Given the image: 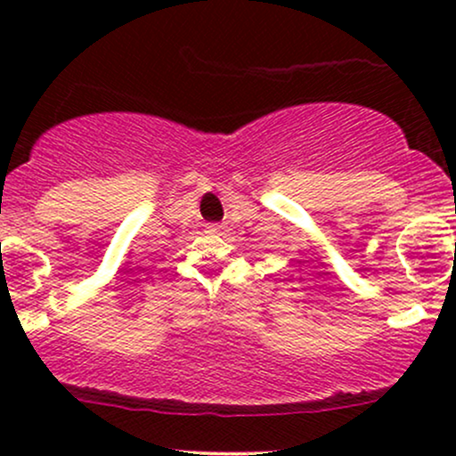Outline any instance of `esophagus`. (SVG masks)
<instances>
[{"label": "esophagus", "mask_w": 456, "mask_h": 456, "mask_svg": "<svg viewBox=\"0 0 456 456\" xmlns=\"http://www.w3.org/2000/svg\"><path fill=\"white\" fill-rule=\"evenodd\" d=\"M208 229H210V232H221L223 224L221 223H210V224H208Z\"/></svg>", "instance_id": "34e87169"}]
</instances>
